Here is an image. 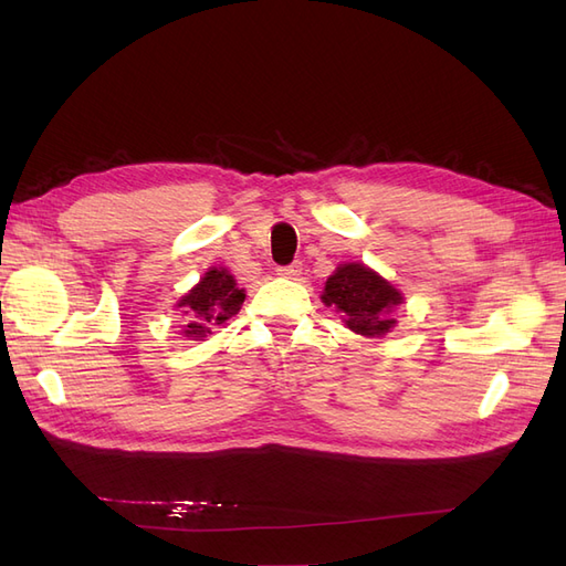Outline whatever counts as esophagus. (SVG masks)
<instances>
[{
  "label": "esophagus",
  "instance_id": "esophagus-1",
  "mask_svg": "<svg viewBox=\"0 0 566 566\" xmlns=\"http://www.w3.org/2000/svg\"><path fill=\"white\" fill-rule=\"evenodd\" d=\"M300 273H302V264H300V262L290 264V266H281V269H279V276H283V279H297Z\"/></svg>",
  "mask_w": 566,
  "mask_h": 566
}]
</instances>
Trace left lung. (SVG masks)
Here are the masks:
<instances>
[{
  "label": "left lung",
  "instance_id": "left-lung-1",
  "mask_svg": "<svg viewBox=\"0 0 566 566\" xmlns=\"http://www.w3.org/2000/svg\"><path fill=\"white\" fill-rule=\"evenodd\" d=\"M321 300L342 314V321L352 333L382 337L397 325L391 312L403 302V295L370 266L345 262L325 281Z\"/></svg>",
  "mask_w": 566,
  "mask_h": 566
}]
</instances>
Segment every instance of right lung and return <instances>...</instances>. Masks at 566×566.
<instances>
[{
  "instance_id": "obj_1",
  "label": "right lung",
  "mask_w": 566,
  "mask_h": 566,
  "mask_svg": "<svg viewBox=\"0 0 566 566\" xmlns=\"http://www.w3.org/2000/svg\"><path fill=\"white\" fill-rule=\"evenodd\" d=\"M245 290L238 287L233 273L224 266H210L202 279L177 302V310L186 316L181 335L202 339L221 328L231 316L241 312Z\"/></svg>"
}]
</instances>
